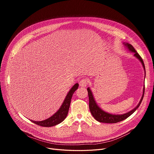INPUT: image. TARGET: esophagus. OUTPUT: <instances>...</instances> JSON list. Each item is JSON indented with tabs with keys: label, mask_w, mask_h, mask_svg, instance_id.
<instances>
[{
	"label": "esophagus",
	"mask_w": 154,
	"mask_h": 154,
	"mask_svg": "<svg viewBox=\"0 0 154 154\" xmlns=\"http://www.w3.org/2000/svg\"><path fill=\"white\" fill-rule=\"evenodd\" d=\"M88 84V80L87 79H82L79 81V85L80 87H86Z\"/></svg>",
	"instance_id": "1"
}]
</instances>
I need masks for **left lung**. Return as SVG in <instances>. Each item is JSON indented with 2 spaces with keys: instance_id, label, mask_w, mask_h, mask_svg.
Returning a JSON list of instances; mask_svg holds the SVG:
<instances>
[{
  "instance_id": "obj_1",
  "label": "left lung",
  "mask_w": 154,
  "mask_h": 154,
  "mask_svg": "<svg viewBox=\"0 0 154 154\" xmlns=\"http://www.w3.org/2000/svg\"><path fill=\"white\" fill-rule=\"evenodd\" d=\"M124 44L127 47L128 49L131 51L132 52L134 53V56L135 57L138 59L142 63V66L143 67L145 73V66H144V63L141 58V57L139 55V54L137 52L134 47L128 43H124ZM87 91H88V99H89V109L91 112V114L92 116L94 117L95 120L100 122L102 123H109V124H112V123H117L119 122H120V121H122L125 119H126L127 117H128L130 116H131L133 113L138 109V107L140 106V105L142 101V99L143 98V95H144V92H145V86L143 87V94L142 96V98L138 103V105L135 107L133 110H131L130 112H128L127 113H125V114H122V115H115V114H109V113H107L106 112L103 111L102 110L97 104L96 102L95 101L94 97L93 96L92 92L91 90L90 89L89 87L87 88Z\"/></svg>"
}]
</instances>
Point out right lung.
Returning a JSON list of instances; mask_svg holds the SVG:
<instances>
[{
	"label": "right lung",
	"mask_w": 154,
	"mask_h": 154,
	"mask_svg": "<svg viewBox=\"0 0 154 154\" xmlns=\"http://www.w3.org/2000/svg\"><path fill=\"white\" fill-rule=\"evenodd\" d=\"M78 87L79 84L77 83L71 88V89L69 91L66 98H65V100L63 102L60 108L52 116L42 121H34L30 120L31 122L38 125L45 127H52L61 123L67 116L72 97L75 91L78 88Z\"/></svg>",
	"instance_id": "add662e5"
}]
</instances>
